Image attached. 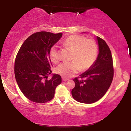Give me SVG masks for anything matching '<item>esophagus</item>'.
I'll return each mask as SVG.
<instances>
[{
	"mask_svg": "<svg viewBox=\"0 0 131 131\" xmlns=\"http://www.w3.org/2000/svg\"><path fill=\"white\" fill-rule=\"evenodd\" d=\"M68 79H66V78H62V81L63 82H66V81H67Z\"/></svg>",
	"mask_w": 131,
	"mask_h": 131,
	"instance_id": "34e87169",
	"label": "esophagus"
}]
</instances>
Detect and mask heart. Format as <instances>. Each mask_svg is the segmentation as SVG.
Listing matches in <instances>:
<instances>
[{
	"mask_svg": "<svg viewBox=\"0 0 131 131\" xmlns=\"http://www.w3.org/2000/svg\"><path fill=\"white\" fill-rule=\"evenodd\" d=\"M63 44L74 51L71 58L73 61L61 63L56 68L57 73L63 77H70L80 70H87L93 65L96 59L97 47L92 39H86L82 36L73 35L66 38ZM49 57L54 63L59 60L57 46H52L50 49Z\"/></svg>",
	"mask_w": 131,
	"mask_h": 131,
	"instance_id": "b5f03b06",
	"label": "heart"
}]
</instances>
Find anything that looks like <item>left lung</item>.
Listing matches in <instances>:
<instances>
[{
	"label": "left lung",
	"instance_id": "obj_1",
	"mask_svg": "<svg viewBox=\"0 0 131 131\" xmlns=\"http://www.w3.org/2000/svg\"><path fill=\"white\" fill-rule=\"evenodd\" d=\"M99 54L96 61L88 70L74 79L75 84L72 96L78 102L92 104L104 96L112 84L114 76L113 57L105 41L96 37Z\"/></svg>",
	"mask_w": 131,
	"mask_h": 131
}]
</instances>
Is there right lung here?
Instances as JSON below:
<instances>
[{"instance_id":"add662e5","label":"right lung","mask_w":131,"mask_h":131,"mask_svg":"<svg viewBox=\"0 0 131 131\" xmlns=\"http://www.w3.org/2000/svg\"><path fill=\"white\" fill-rule=\"evenodd\" d=\"M62 33L40 31L30 35L24 41L16 56L15 75L17 83L24 96L30 101L45 103L53 98L55 89L62 79L52 74L49 50L62 37Z\"/></svg>"}]
</instances>
